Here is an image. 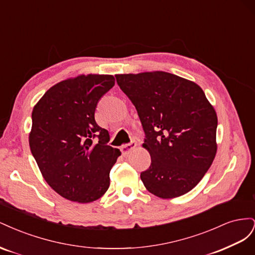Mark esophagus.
I'll return each instance as SVG.
<instances>
[{
    "label": "esophagus",
    "instance_id": "34e87169",
    "mask_svg": "<svg viewBox=\"0 0 255 255\" xmlns=\"http://www.w3.org/2000/svg\"><path fill=\"white\" fill-rule=\"evenodd\" d=\"M136 145H137V143H136L135 141H132V142H129V143H126V144L121 145V146H120V150H121L123 155H128V154L130 151H132L133 149L136 148Z\"/></svg>",
    "mask_w": 255,
    "mask_h": 255
}]
</instances>
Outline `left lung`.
Returning <instances> with one entry per match:
<instances>
[{
  "mask_svg": "<svg viewBox=\"0 0 255 255\" xmlns=\"http://www.w3.org/2000/svg\"><path fill=\"white\" fill-rule=\"evenodd\" d=\"M132 101L151 155L140 179L161 199L190 191L210 169L217 151V115L194 82L163 71L117 74Z\"/></svg>",
  "mask_w": 255,
  "mask_h": 255,
  "instance_id": "8db88e82",
  "label": "left lung"
}]
</instances>
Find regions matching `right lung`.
<instances>
[{"label": "right lung", "instance_id": "add662e5", "mask_svg": "<svg viewBox=\"0 0 255 255\" xmlns=\"http://www.w3.org/2000/svg\"><path fill=\"white\" fill-rule=\"evenodd\" d=\"M114 85L113 75H80L54 85L33 110L30 151L44 180L70 201L92 202L110 187L121 153L109 145L95 112Z\"/></svg>", "mask_w": 255, "mask_h": 255}]
</instances>
